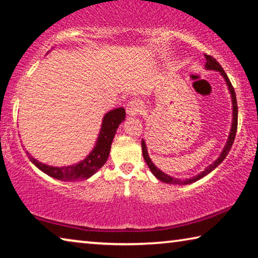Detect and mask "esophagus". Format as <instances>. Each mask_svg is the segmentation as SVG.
<instances>
[{
	"mask_svg": "<svg viewBox=\"0 0 258 258\" xmlns=\"http://www.w3.org/2000/svg\"><path fill=\"white\" fill-rule=\"evenodd\" d=\"M144 110V105L139 100H132L128 102L127 107H126V113L127 116H137V114L141 113Z\"/></svg>",
	"mask_w": 258,
	"mask_h": 258,
	"instance_id": "34e87169",
	"label": "esophagus"
}]
</instances>
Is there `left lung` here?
I'll return each instance as SVG.
<instances>
[{"mask_svg": "<svg viewBox=\"0 0 258 258\" xmlns=\"http://www.w3.org/2000/svg\"><path fill=\"white\" fill-rule=\"evenodd\" d=\"M204 56H206V69L207 70H215L219 72L220 75H222V77L225 79V81H226V85L228 87V91H230V94H231V99H232V109H233V118H232V126H231V132L230 134H228V139L226 141V145H225V147L223 148V151L220 153L219 157L216 159V161L212 163V164H210L209 166L207 167V169H204V171H202L201 173H199L198 175H194L193 178H189V179H185V180H180V179H177V178H173L171 177V175L166 174L163 172V171H161L158 169L157 166H155V164L153 162H151V159L149 157L148 155V151H147V146L145 144V140H142L141 142V147H142V155H144V158L145 161L147 163V165H148V167L150 169L151 172H153V174L156 177L158 180H161L163 182L165 183H173V185H187V183H191V182H195L200 180V179L206 177V175L208 173H210L211 171H214L216 167H217L220 163H222L225 158H226V156L228 155V153H230V150L232 148V145L233 142H234V139H235V134H236V128H238V103H236V96H235V92H234V88H233V86L231 84L230 79H228V77L226 73H225V71L223 70V68L220 67V64L216 60L214 57L210 56V55H206L204 54Z\"/></svg>", "mask_w": 258, "mask_h": 258, "instance_id": "1", "label": "left lung"}]
</instances>
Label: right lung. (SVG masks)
Listing matches in <instances>:
<instances>
[{
	"label": "right lung",
	"mask_w": 258,
	"mask_h": 258,
	"mask_svg": "<svg viewBox=\"0 0 258 258\" xmlns=\"http://www.w3.org/2000/svg\"><path fill=\"white\" fill-rule=\"evenodd\" d=\"M125 109L117 108L104 114L102 120L101 130L97 137L95 147L89 155L83 161L75 165L69 166H50L39 162L27 153L28 158L33 164L49 177L62 181H76L80 179H88L97 172L105 164L109 157L111 144L117 132V128L121 121L125 119Z\"/></svg>",
	"instance_id": "1"
}]
</instances>
